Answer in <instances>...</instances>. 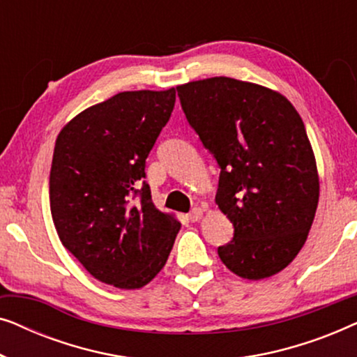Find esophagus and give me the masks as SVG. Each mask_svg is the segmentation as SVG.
I'll return each instance as SVG.
<instances>
[{"instance_id":"esophagus-1","label":"esophagus","mask_w":357,"mask_h":357,"mask_svg":"<svg viewBox=\"0 0 357 357\" xmlns=\"http://www.w3.org/2000/svg\"><path fill=\"white\" fill-rule=\"evenodd\" d=\"M203 209L202 208H195V209H192V213L188 214V219L192 222H197V221H199V219L203 218Z\"/></svg>"}]
</instances>
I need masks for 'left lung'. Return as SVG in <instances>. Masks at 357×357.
I'll return each mask as SVG.
<instances>
[{
    "label": "left lung",
    "instance_id": "8db88e82",
    "mask_svg": "<svg viewBox=\"0 0 357 357\" xmlns=\"http://www.w3.org/2000/svg\"><path fill=\"white\" fill-rule=\"evenodd\" d=\"M177 92L221 169L216 203L234 237L218 248L219 258L245 280L276 275L305 243L319 204L304 121L280 92L232 77L192 81Z\"/></svg>",
    "mask_w": 357,
    "mask_h": 357
}]
</instances>
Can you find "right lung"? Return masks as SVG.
I'll return each instance as SVG.
<instances>
[{"label":"right lung","mask_w":357,"mask_h":357,"mask_svg":"<svg viewBox=\"0 0 357 357\" xmlns=\"http://www.w3.org/2000/svg\"><path fill=\"white\" fill-rule=\"evenodd\" d=\"M175 89L120 92L58 135L50 209L58 237L96 280L138 289L162 270L180 222L159 211L146 159L170 119Z\"/></svg>","instance_id":"right-lung-1"}]
</instances>
